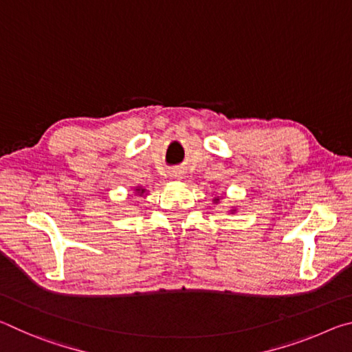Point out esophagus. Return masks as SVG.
<instances>
[{
    "label": "esophagus",
    "mask_w": 352,
    "mask_h": 352,
    "mask_svg": "<svg viewBox=\"0 0 352 352\" xmlns=\"http://www.w3.org/2000/svg\"><path fill=\"white\" fill-rule=\"evenodd\" d=\"M172 177H174V178H177V180H180V178L183 177V174H182V170H175V172H174V174H172Z\"/></svg>",
    "instance_id": "esophagus-1"
}]
</instances>
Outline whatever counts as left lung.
Here are the masks:
<instances>
[{
    "label": "left lung",
    "mask_w": 352,
    "mask_h": 352,
    "mask_svg": "<svg viewBox=\"0 0 352 352\" xmlns=\"http://www.w3.org/2000/svg\"><path fill=\"white\" fill-rule=\"evenodd\" d=\"M212 201H214V204H217V201H219V197H214V200H212ZM233 211H234V210H233ZM233 211H231V212H233Z\"/></svg>",
    "instance_id": "obj_1"
}]
</instances>
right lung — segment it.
I'll list each match as a JSON object with an SVG mask.
<instances>
[{
	"label": "right lung",
	"instance_id": "right-lung-1",
	"mask_svg": "<svg viewBox=\"0 0 352 352\" xmlns=\"http://www.w3.org/2000/svg\"><path fill=\"white\" fill-rule=\"evenodd\" d=\"M135 192H136V194H138V195H142V194H144V192H146V189H142L141 186H136V188H135Z\"/></svg>",
	"mask_w": 352,
	"mask_h": 352
}]
</instances>
